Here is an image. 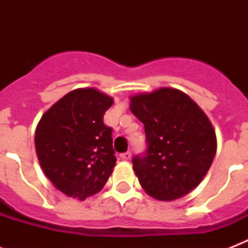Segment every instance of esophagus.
Listing matches in <instances>:
<instances>
[{
	"label": "esophagus",
	"instance_id": "1",
	"mask_svg": "<svg viewBox=\"0 0 248 248\" xmlns=\"http://www.w3.org/2000/svg\"><path fill=\"white\" fill-rule=\"evenodd\" d=\"M120 157L122 159H124V161H128V159L131 158V153L130 152H124V153H121Z\"/></svg>",
	"mask_w": 248,
	"mask_h": 248
}]
</instances>
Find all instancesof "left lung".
I'll return each instance as SVG.
<instances>
[{
	"instance_id": "obj_1",
	"label": "left lung",
	"mask_w": 248,
	"mask_h": 248,
	"mask_svg": "<svg viewBox=\"0 0 248 248\" xmlns=\"http://www.w3.org/2000/svg\"><path fill=\"white\" fill-rule=\"evenodd\" d=\"M131 112L144 124L147 149L132 158L140 185L161 201L192 192L216 153V135L202 109L175 89L131 97Z\"/></svg>"
}]
</instances>
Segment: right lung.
Returning <instances> with one entry per match:
<instances>
[{
    "instance_id": "obj_1",
    "label": "right lung",
    "mask_w": 248,
    "mask_h": 248,
    "mask_svg": "<svg viewBox=\"0 0 248 248\" xmlns=\"http://www.w3.org/2000/svg\"><path fill=\"white\" fill-rule=\"evenodd\" d=\"M112 97L95 89L73 90L56 101L36 130L40 165L52 184L83 201L100 192L116 165L112 127L104 124Z\"/></svg>"
}]
</instances>
